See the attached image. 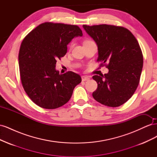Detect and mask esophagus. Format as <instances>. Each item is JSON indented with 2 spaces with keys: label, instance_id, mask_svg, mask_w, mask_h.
<instances>
[{
  "label": "esophagus",
  "instance_id": "esophagus-1",
  "mask_svg": "<svg viewBox=\"0 0 157 157\" xmlns=\"http://www.w3.org/2000/svg\"><path fill=\"white\" fill-rule=\"evenodd\" d=\"M90 80V77L88 76H82V81H86V80Z\"/></svg>",
  "mask_w": 157,
  "mask_h": 157
}]
</instances>
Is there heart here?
I'll return each instance as SVG.
<instances>
[{"label":"heart","instance_id":"obj_1","mask_svg":"<svg viewBox=\"0 0 157 157\" xmlns=\"http://www.w3.org/2000/svg\"><path fill=\"white\" fill-rule=\"evenodd\" d=\"M72 44H73L72 43H71V46H72Z\"/></svg>","mask_w":157,"mask_h":157}]
</instances>
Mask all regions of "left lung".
<instances>
[{"instance_id":"8db88e82","label":"left lung","mask_w":157,"mask_h":157,"mask_svg":"<svg viewBox=\"0 0 157 157\" xmlns=\"http://www.w3.org/2000/svg\"><path fill=\"white\" fill-rule=\"evenodd\" d=\"M82 27L96 42L97 61L109 69L102 77H92L98 83L92 96L104 105L120 106L133 96L140 82L144 59L138 42L123 27L106 24Z\"/></svg>"}]
</instances>
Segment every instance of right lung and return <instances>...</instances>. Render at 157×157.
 <instances>
[{"mask_svg": "<svg viewBox=\"0 0 157 157\" xmlns=\"http://www.w3.org/2000/svg\"><path fill=\"white\" fill-rule=\"evenodd\" d=\"M82 36L79 27L45 22L32 30L23 40L18 60L22 86L37 105L54 109L70 99L73 90L81 82L80 76L73 71L59 74L57 60L67 50L75 36Z\"/></svg>", "mask_w": 157, "mask_h": 157, "instance_id": "1", "label": "right lung"}]
</instances>
